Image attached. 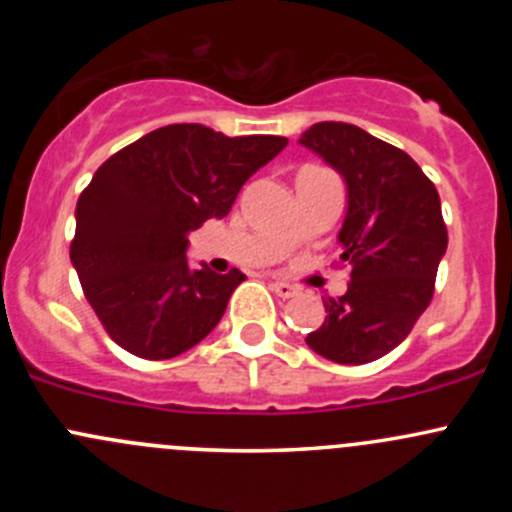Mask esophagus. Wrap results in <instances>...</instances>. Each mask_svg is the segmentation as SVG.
I'll return each mask as SVG.
<instances>
[{
	"mask_svg": "<svg viewBox=\"0 0 512 512\" xmlns=\"http://www.w3.org/2000/svg\"><path fill=\"white\" fill-rule=\"evenodd\" d=\"M270 287H272V292L282 299H289V297H294V294H299L297 287L289 285V282H282V280H275Z\"/></svg>",
	"mask_w": 512,
	"mask_h": 512,
	"instance_id": "obj_1",
	"label": "esophagus"
}]
</instances>
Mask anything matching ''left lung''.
<instances>
[{
	"label": "left lung",
	"mask_w": 512,
	"mask_h": 512,
	"mask_svg": "<svg viewBox=\"0 0 512 512\" xmlns=\"http://www.w3.org/2000/svg\"><path fill=\"white\" fill-rule=\"evenodd\" d=\"M299 143L344 178L337 240L352 265L347 292L324 299L327 317L304 342L337 364H369L399 347L431 304L448 247L441 198L409 153L352 123H314Z\"/></svg>",
	"instance_id": "left-lung-1"
}]
</instances>
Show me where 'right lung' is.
Listing matches in <instances>:
<instances>
[{"mask_svg":"<svg viewBox=\"0 0 512 512\" xmlns=\"http://www.w3.org/2000/svg\"><path fill=\"white\" fill-rule=\"evenodd\" d=\"M287 138H227L173 123L111 156L76 203L71 265L108 337L141 359H173L223 319L240 270L190 267L188 235L225 218Z\"/></svg>","mask_w":512,"mask_h":512,"instance_id":"obj_1","label":"right lung"}]
</instances>
